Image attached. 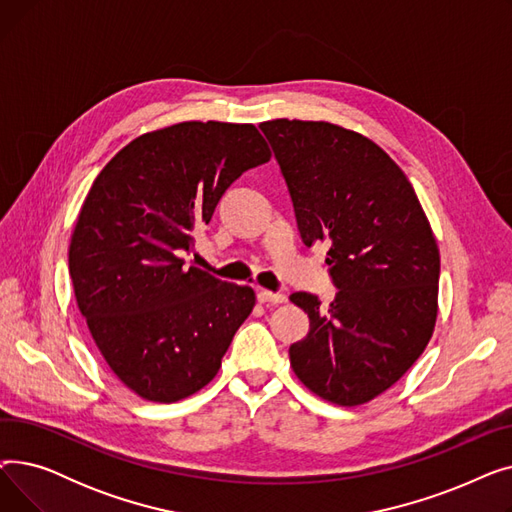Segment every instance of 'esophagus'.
<instances>
[{
    "label": "esophagus",
    "instance_id": "1",
    "mask_svg": "<svg viewBox=\"0 0 512 512\" xmlns=\"http://www.w3.org/2000/svg\"><path fill=\"white\" fill-rule=\"evenodd\" d=\"M257 301L259 303H267V305H280V303H286V294L282 292H270V290H261L257 294Z\"/></svg>",
    "mask_w": 512,
    "mask_h": 512
}]
</instances>
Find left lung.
Segmentation results:
<instances>
[{"label":"left lung","instance_id":"1","mask_svg":"<svg viewBox=\"0 0 512 512\" xmlns=\"http://www.w3.org/2000/svg\"><path fill=\"white\" fill-rule=\"evenodd\" d=\"M270 141L307 247L326 242L338 288L290 301L309 334L290 346L297 378L319 398L357 407L394 386L421 357L438 317L440 251L427 215L394 159L330 122L270 120Z\"/></svg>","mask_w":512,"mask_h":512}]
</instances>
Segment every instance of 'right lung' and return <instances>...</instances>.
Here are the masks:
<instances>
[{"label":"right lung","mask_w":512,"mask_h":512,"mask_svg":"<svg viewBox=\"0 0 512 512\" xmlns=\"http://www.w3.org/2000/svg\"><path fill=\"white\" fill-rule=\"evenodd\" d=\"M272 151L253 124L180 122L141 134L95 178L68 249L74 297L116 378L151 402L207 386L255 307L251 286L191 265L193 230Z\"/></svg>","instance_id":"1"}]
</instances>
